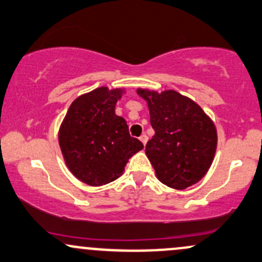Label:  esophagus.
<instances>
[{"instance_id":"1","label":"esophagus","mask_w":262,"mask_h":262,"mask_svg":"<svg viewBox=\"0 0 262 262\" xmlns=\"http://www.w3.org/2000/svg\"><path fill=\"white\" fill-rule=\"evenodd\" d=\"M139 139H140L141 143L144 144V146H145V145H146V143H148V137H146L145 134H143V135H141V137L139 138Z\"/></svg>"}]
</instances>
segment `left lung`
I'll use <instances>...</instances> for the list:
<instances>
[{
	"label": "left lung",
	"instance_id": "left-lung-1",
	"mask_svg": "<svg viewBox=\"0 0 262 262\" xmlns=\"http://www.w3.org/2000/svg\"><path fill=\"white\" fill-rule=\"evenodd\" d=\"M146 101L155 134L145 152L164 185L185 189L206 175L217 150V129L194 101L166 90L161 93L138 89Z\"/></svg>",
	"mask_w": 262,
	"mask_h": 262
}]
</instances>
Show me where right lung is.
<instances>
[{
  "mask_svg": "<svg viewBox=\"0 0 262 262\" xmlns=\"http://www.w3.org/2000/svg\"><path fill=\"white\" fill-rule=\"evenodd\" d=\"M124 89L98 87L69 107L59 129V145L68 169L90 186H103L122 176L129 159L144 148L130 137L116 103Z\"/></svg>",
  "mask_w": 262,
  "mask_h": 262,
  "instance_id": "right-lung-1",
  "label": "right lung"
}]
</instances>
